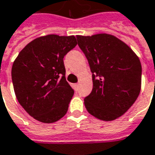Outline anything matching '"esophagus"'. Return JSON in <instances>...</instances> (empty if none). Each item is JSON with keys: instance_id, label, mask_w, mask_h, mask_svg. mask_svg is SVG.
<instances>
[{"instance_id": "obj_1", "label": "esophagus", "mask_w": 155, "mask_h": 155, "mask_svg": "<svg viewBox=\"0 0 155 155\" xmlns=\"http://www.w3.org/2000/svg\"><path fill=\"white\" fill-rule=\"evenodd\" d=\"M73 87H74V91H78V89H79V84H74L73 85Z\"/></svg>"}]
</instances>
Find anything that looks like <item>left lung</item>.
<instances>
[{"instance_id": "1", "label": "left lung", "mask_w": 155, "mask_h": 155, "mask_svg": "<svg viewBox=\"0 0 155 155\" xmlns=\"http://www.w3.org/2000/svg\"><path fill=\"white\" fill-rule=\"evenodd\" d=\"M92 73L93 88L85 96L89 113L112 121L126 112L141 88L142 66L134 52L117 38L101 33L76 36Z\"/></svg>"}]
</instances>
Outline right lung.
Returning <instances> with one entry per match:
<instances>
[{
    "mask_svg": "<svg viewBox=\"0 0 155 155\" xmlns=\"http://www.w3.org/2000/svg\"><path fill=\"white\" fill-rule=\"evenodd\" d=\"M76 44L74 36L40 37L14 61L12 79L17 101L38 121L54 123L66 114L74 91L65 79L64 58Z\"/></svg>",
    "mask_w": 155,
    "mask_h": 155,
    "instance_id": "add662e5",
    "label": "right lung"
}]
</instances>
